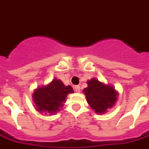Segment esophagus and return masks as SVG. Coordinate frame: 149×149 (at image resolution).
Listing matches in <instances>:
<instances>
[{"label": "esophagus", "mask_w": 149, "mask_h": 149, "mask_svg": "<svg viewBox=\"0 0 149 149\" xmlns=\"http://www.w3.org/2000/svg\"><path fill=\"white\" fill-rule=\"evenodd\" d=\"M80 90H81V88H80V86L76 85L75 87H74V91H75L77 92V93H79Z\"/></svg>", "instance_id": "1"}]
</instances>
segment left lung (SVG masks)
Segmentation results:
<instances>
[{
  "label": "left lung",
  "instance_id": "8db88e82",
  "mask_svg": "<svg viewBox=\"0 0 149 149\" xmlns=\"http://www.w3.org/2000/svg\"><path fill=\"white\" fill-rule=\"evenodd\" d=\"M88 84L84 92L88 103L97 113H104L115 104L118 94L113 87L106 85L95 78L88 81Z\"/></svg>",
  "mask_w": 149,
  "mask_h": 149
}]
</instances>
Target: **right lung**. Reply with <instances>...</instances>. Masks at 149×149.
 Masks as SVG:
<instances>
[{
	"label": "right lung",
	"instance_id": "obj_1",
	"mask_svg": "<svg viewBox=\"0 0 149 149\" xmlns=\"http://www.w3.org/2000/svg\"><path fill=\"white\" fill-rule=\"evenodd\" d=\"M74 93L70 85L65 86L60 80L54 79L49 84L37 88L33 95V100L39 112L54 114L59 111L60 107L68 94Z\"/></svg>",
	"mask_w": 149,
	"mask_h": 149
}]
</instances>
